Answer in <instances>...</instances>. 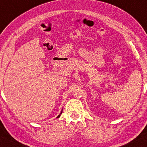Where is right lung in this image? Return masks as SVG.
<instances>
[{"mask_svg":"<svg viewBox=\"0 0 147 147\" xmlns=\"http://www.w3.org/2000/svg\"><path fill=\"white\" fill-rule=\"evenodd\" d=\"M62 112H61V114H62ZM60 116V114H59V115H58V116H57V118H59Z\"/></svg>","mask_w":147,"mask_h":147,"instance_id":"right-lung-1","label":"right lung"}]
</instances>
